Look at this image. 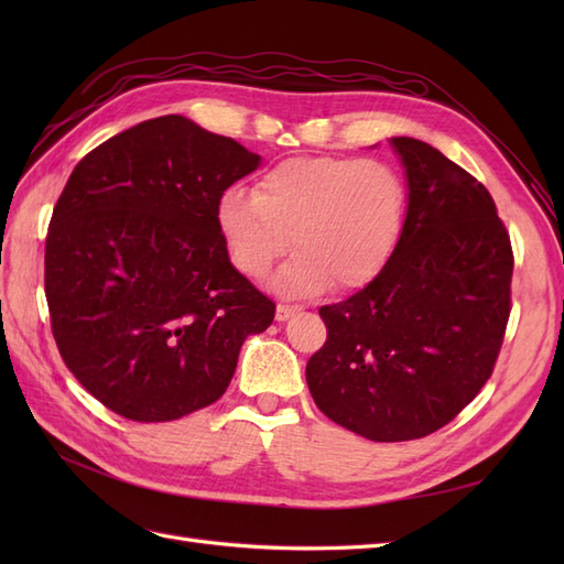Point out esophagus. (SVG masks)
<instances>
[{
  "label": "esophagus",
  "instance_id": "obj_1",
  "mask_svg": "<svg viewBox=\"0 0 564 564\" xmlns=\"http://www.w3.org/2000/svg\"><path fill=\"white\" fill-rule=\"evenodd\" d=\"M299 311H301L299 305H284V303H280L278 311H275V319H278V322H284V319H289L292 315H296Z\"/></svg>",
  "mask_w": 564,
  "mask_h": 564
}]
</instances>
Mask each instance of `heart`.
<instances>
[{"label": "heart", "mask_w": 564, "mask_h": 564, "mask_svg": "<svg viewBox=\"0 0 564 564\" xmlns=\"http://www.w3.org/2000/svg\"><path fill=\"white\" fill-rule=\"evenodd\" d=\"M406 185L386 162L355 158L284 160L218 202V230L232 265L251 280L296 249L272 286L284 296L362 289L377 280L404 230Z\"/></svg>", "instance_id": "heart-1"}]
</instances>
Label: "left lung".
<instances>
[{
  "mask_svg": "<svg viewBox=\"0 0 564 564\" xmlns=\"http://www.w3.org/2000/svg\"><path fill=\"white\" fill-rule=\"evenodd\" d=\"M390 145L409 191L400 245L377 280L322 305L329 334L305 367L319 412L373 442L425 437L473 402L503 344L513 278L487 187L429 143Z\"/></svg>",
  "mask_w": 564,
  "mask_h": 564,
  "instance_id": "8db88e82",
  "label": "left lung"
}]
</instances>
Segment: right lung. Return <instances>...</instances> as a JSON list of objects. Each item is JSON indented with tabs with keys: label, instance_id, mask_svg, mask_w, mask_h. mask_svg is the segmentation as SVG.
I'll use <instances>...</instances> for the list:
<instances>
[{
	"label": "right lung",
	"instance_id": "obj_1",
	"mask_svg": "<svg viewBox=\"0 0 564 564\" xmlns=\"http://www.w3.org/2000/svg\"><path fill=\"white\" fill-rule=\"evenodd\" d=\"M261 158L181 115L84 158L51 216L44 289L63 362L115 414L174 421L224 395L275 303L235 270L218 202Z\"/></svg>",
	"mask_w": 564,
	"mask_h": 564
}]
</instances>
